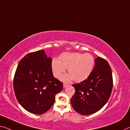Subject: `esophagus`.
<instances>
[{
  "instance_id": "34e87169",
  "label": "esophagus",
  "mask_w": 130,
  "mask_h": 130,
  "mask_svg": "<svg viewBox=\"0 0 130 130\" xmlns=\"http://www.w3.org/2000/svg\"><path fill=\"white\" fill-rule=\"evenodd\" d=\"M70 86V84H67V83H63V87H64V88L67 87V86Z\"/></svg>"
}]
</instances>
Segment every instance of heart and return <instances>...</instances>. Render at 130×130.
Returning <instances> with one entry per match:
<instances>
[{"label":"heart","mask_w":130,"mask_h":130,"mask_svg":"<svg viewBox=\"0 0 130 130\" xmlns=\"http://www.w3.org/2000/svg\"><path fill=\"white\" fill-rule=\"evenodd\" d=\"M59 59L54 58L52 69L55 77H61L66 68L70 75L63 76L62 80L67 81L71 79L76 82H81L88 77L94 66V58L90 54L79 53H65L59 57Z\"/></svg>","instance_id":"b5f03b06"}]
</instances>
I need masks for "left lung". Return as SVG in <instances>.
Returning <instances> with one entry per match:
<instances>
[{
  "mask_svg": "<svg viewBox=\"0 0 130 130\" xmlns=\"http://www.w3.org/2000/svg\"><path fill=\"white\" fill-rule=\"evenodd\" d=\"M72 86L75 92L71 101L74 110L83 115L98 112L109 100L113 88L112 69L108 61L98 57L87 79Z\"/></svg>",
  "mask_w": 130,
  "mask_h": 130,
  "instance_id": "8db88e82",
  "label": "left lung"
}]
</instances>
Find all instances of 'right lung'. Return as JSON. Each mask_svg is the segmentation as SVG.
<instances>
[{"label":"right lung","mask_w":130,"mask_h":130,"mask_svg":"<svg viewBox=\"0 0 130 130\" xmlns=\"http://www.w3.org/2000/svg\"><path fill=\"white\" fill-rule=\"evenodd\" d=\"M52 59L41 50L28 53L20 61L14 77L13 87L18 102L28 112L42 115L55 102L63 83L53 76Z\"/></svg>","instance_id":"obj_1"}]
</instances>
